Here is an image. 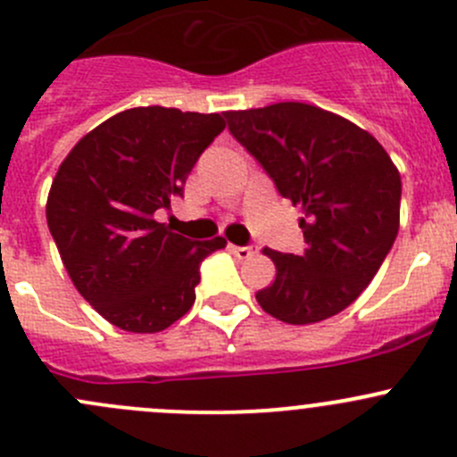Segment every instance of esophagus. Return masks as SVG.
<instances>
[{
  "label": "esophagus",
  "instance_id": "esophagus-1",
  "mask_svg": "<svg viewBox=\"0 0 457 457\" xmlns=\"http://www.w3.org/2000/svg\"><path fill=\"white\" fill-rule=\"evenodd\" d=\"M229 250H232V254H237L238 259H250V256L256 252L254 247H250V245H232Z\"/></svg>",
  "mask_w": 457,
  "mask_h": 457
}]
</instances>
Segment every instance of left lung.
<instances>
[{"label": "left lung", "mask_w": 457, "mask_h": 457, "mask_svg": "<svg viewBox=\"0 0 457 457\" xmlns=\"http://www.w3.org/2000/svg\"><path fill=\"white\" fill-rule=\"evenodd\" d=\"M225 118L278 194L305 214L303 254L263 250L277 277L256 301L295 326L341 312L373 281L400 229L402 179L391 156L369 131L303 102Z\"/></svg>", "instance_id": "1"}]
</instances>
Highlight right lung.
<instances>
[{
    "label": "right lung",
    "instance_id": "1",
    "mask_svg": "<svg viewBox=\"0 0 457 457\" xmlns=\"http://www.w3.org/2000/svg\"><path fill=\"white\" fill-rule=\"evenodd\" d=\"M220 113L136 106L88 131L57 170L46 220L79 295L127 332H158L194 305L201 263L225 238L192 241L154 219L183 196Z\"/></svg>",
    "mask_w": 457,
    "mask_h": 457
}]
</instances>
